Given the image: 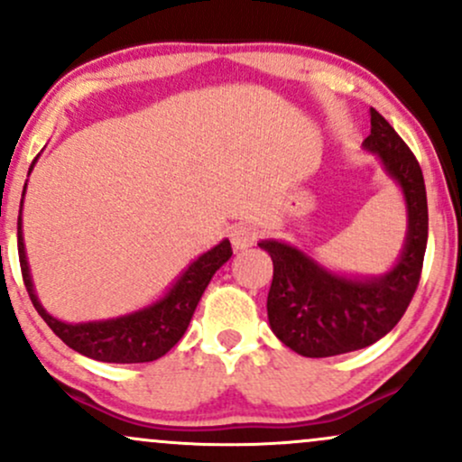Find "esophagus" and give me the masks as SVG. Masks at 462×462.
I'll list each match as a JSON object with an SVG mask.
<instances>
[{
	"label": "esophagus",
	"instance_id": "obj_1",
	"mask_svg": "<svg viewBox=\"0 0 462 462\" xmlns=\"http://www.w3.org/2000/svg\"><path fill=\"white\" fill-rule=\"evenodd\" d=\"M256 238H258V232H256V227H252V226H236L235 230H232V235H230V241H232V247L236 249H245V247H249V245H254V243H256Z\"/></svg>",
	"mask_w": 462,
	"mask_h": 462
}]
</instances>
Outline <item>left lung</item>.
<instances>
[{"mask_svg":"<svg viewBox=\"0 0 462 462\" xmlns=\"http://www.w3.org/2000/svg\"><path fill=\"white\" fill-rule=\"evenodd\" d=\"M371 134L365 147L383 158L389 176L404 190L408 236L400 263L383 278L349 280L310 261L300 249L278 241L258 247L272 256L273 280L267 298L272 330L286 347L309 358L356 352L397 326L415 295L428 243V199L415 153L371 108Z\"/></svg>","mask_w":462,"mask_h":462,"instance_id":"obj_1","label":"left lung"}]
</instances>
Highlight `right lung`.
<instances>
[{"mask_svg": "<svg viewBox=\"0 0 462 462\" xmlns=\"http://www.w3.org/2000/svg\"><path fill=\"white\" fill-rule=\"evenodd\" d=\"M21 204H23V199H21ZM17 236L21 275H23V284L36 312L43 317V321L54 330L56 337L62 338V343H67L69 347L84 354V356L102 360V363H150V360L164 356L187 332L190 317L198 309V301L208 286L210 278L232 256L230 241H221L219 245L190 264L187 272L180 275L178 282L171 286V291L150 309L132 312V315L119 317V319L65 323L47 315V310L36 298L30 280L28 261H25L23 236H21V213L17 221Z\"/></svg>", "mask_w": 462, "mask_h": 462, "instance_id": "add662e5", "label": "right lung"}]
</instances>
